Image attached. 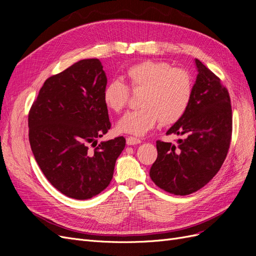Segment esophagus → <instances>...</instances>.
<instances>
[{
  "label": "esophagus",
  "mask_w": 256,
  "mask_h": 256,
  "mask_svg": "<svg viewBox=\"0 0 256 256\" xmlns=\"http://www.w3.org/2000/svg\"><path fill=\"white\" fill-rule=\"evenodd\" d=\"M141 142L142 141L140 140V138H134V136H128L127 140H126L127 145H136V144H140Z\"/></svg>",
  "instance_id": "obj_1"
}]
</instances>
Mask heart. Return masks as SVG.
<instances>
[{
	"instance_id": "1",
	"label": "heart",
	"mask_w": 256,
	"mask_h": 256,
	"mask_svg": "<svg viewBox=\"0 0 256 256\" xmlns=\"http://www.w3.org/2000/svg\"><path fill=\"white\" fill-rule=\"evenodd\" d=\"M128 86L141 92L140 109L126 113L118 122L122 134L143 136L161 120L171 125L180 120L191 102L193 83L191 74L184 68L173 67L166 62L145 60L126 70ZM127 85L113 80L106 85L102 100L108 109L118 113L129 102Z\"/></svg>"
}]
</instances>
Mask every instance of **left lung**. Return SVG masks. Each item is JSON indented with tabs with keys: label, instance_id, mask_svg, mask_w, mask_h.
Masks as SVG:
<instances>
[{
	"label": "left lung",
	"instance_id": "left-lung-1",
	"mask_svg": "<svg viewBox=\"0 0 256 256\" xmlns=\"http://www.w3.org/2000/svg\"><path fill=\"white\" fill-rule=\"evenodd\" d=\"M198 76L187 112L166 134L184 136L176 144L157 141L158 157L150 176L159 188L188 196L219 172L230 148L233 120L228 90L220 78L196 60Z\"/></svg>",
	"mask_w": 256,
	"mask_h": 256
}]
</instances>
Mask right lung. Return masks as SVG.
Wrapping results in <instances>:
<instances>
[{
	"label": "right lung",
	"instance_id": "right-lung-1",
	"mask_svg": "<svg viewBox=\"0 0 256 256\" xmlns=\"http://www.w3.org/2000/svg\"><path fill=\"white\" fill-rule=\"evenodd\" d=\"M106 85L100 60H82L46 80L30 109L34 157L50 184L68 198L88 200L104 191L125 148L124 136L97 144L111 128L102 100Z\"/></svg>",
	"mask_w": 256,
	"mask_h": 256
}]
</instances>
